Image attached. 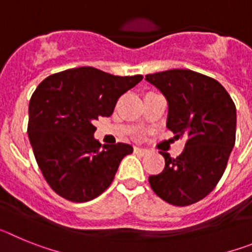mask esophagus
Instances as JSON below:
<instances>
[{
	"label": "esophagus",
	"mask_w": 252,
	"mask_h": 252,
	"mask_svg": "<svg viewBox=\"0 0 252 252\" xmlns=\"http://www.w3.org/2000/svg\"><path fill=\"white\" fill-rule=\"evenodd\" d=\"M135 153L140 154V155H145V154L149 153L148 149H144V148H139V146H135Z\"/></svg>",
	"instance_id": "1"
}]
</instances>
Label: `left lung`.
<instances>
[{"instance_id":"1","label":"left lung","mask_w":252,"mask_h":252,"mask_svg":"<svg viewBox=\"0 0 252 252\" xmlns=\"http://www.w3.org/2000/svg\"><path fill=\"white\" fill-rule=\"evenodd\" d=\"M168 103L166 127L186 139L183 153L165 159L150 175L153 190L174 206H189L212 192L223 175L236 139V107L216 79L189 69H170L145 77Z\"/></svg>"}]
</instances>
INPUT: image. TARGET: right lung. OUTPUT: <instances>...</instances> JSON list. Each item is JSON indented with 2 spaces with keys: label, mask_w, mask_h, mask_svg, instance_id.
<instances>
[{
  "label": "right lung",
  "mask_w": 252,
  "mask_h": 252,
  "mask_svg": "<svg viewBox=\"0 0 252 252\" xmlns=\"http://www.w3.org/2000/svg\"><path fill=\"white\" fill-rule=\"evenodd\" d=\"M142 75L119 77L92 66L45 78L29 103L28 133L37 165L55 193L88 202L112 183L128 144L102 145L94 139L98 117L112 115L120 95Z\"/></svg>",
  "instance_id": "obj_1"
}]
</instances>
